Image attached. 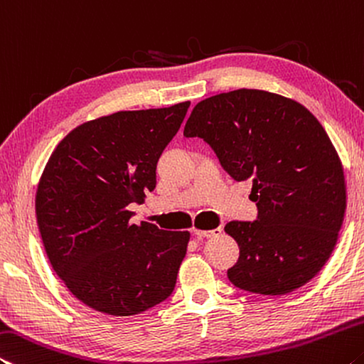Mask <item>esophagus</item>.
I'll return each instance as SVG.
<instances>
[{
    "label": "esophagus",
    "instance_id": "esophagus-1",
    "mask_svg": "<svg viewBox=\"0 0 364 364\" xmlns=\"http://www.w3.org/2000/svg\"><path fill=\"white\" fill-rule=\"evenodd\" d=\"M223 229L218 228V229H213V230H201V229H193V235L201 240V238H210V237H218L221 235Z\"/></svg>",
    "mask_w": 364,
    "mask_h": 364
}]
</instances>
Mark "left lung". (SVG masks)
<instances>
[{
	"label": "left lung",
	"instance_id": "8db88e82",
	"mask_svg": "<svg viewBox=\"0 0 364 364\" xmlns=\"http://www.w3.org/2000/svg\"><path fill=\"white\" fill-rule=\"evenodd\" d=\"M183 135L203 139L237 182L253 183L258 219L224 228L240 247L229 281L259 295L311 281L333 252L347 208L342 161L318 119L282 95L238 88L200 101Z\"/></svg>",
	"mask_w": 364,
	"mask_h": 364
}]
</instances>
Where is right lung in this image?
<instances>
[{
	"label": "right lung",
	"mask_w": 364,
	"mask_h": 364,
	"mask_svg": "<svg viewBox=\"0 0 364 364\" xmlns=\"http://www.w3.org/2000/svg\"><path fill=\"white\" fill-rule=\"evenodd\" d=\"M169 108L117 111L64 136L41 172L35 213L51 267L77 300L134 316L176 287L190 232L130 223V203L156 187V163L187 114Z\"/></svg>",
	"instance_id": "1"
}]
</instances>
